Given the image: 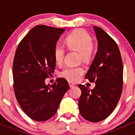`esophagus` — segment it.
<instances>
[{"label": "esophagus", "mask_w": 135, "mask_h": 135, "mask_svg": "<svg viewBox=\"0 0 135 135\" xmlns=\"http://www.w3.org/2000/svg\"><path fill=\"white\" fill-rule=\"evenodd\" d=\"M68 83H69V86H70V88H72V87H74L75 86L74 83V82H71V81H69Z\"/></svg>", "instance_id": "34e87169"}]
</instances>
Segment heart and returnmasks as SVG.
Returning <instances> with one entry per match:
<instances>
[{"label":"heart","mask_w":135,"mask_h":135,"mask_svg":"<svg viewBox=\"0 0 135 135\" xmlns=\"http://www.w3.org/2000/svg\"><path fill=\"white\" fill-rule=\"evenodd\" d=\"M65 42L70 51H77L79 53L78 59L84 64L91 61L94 53L93 38L89 32L84 29H76L65 37ZM53 56L57 64L63 62L65 56V49L61 45H56L53 51ZM84 72L81 67H66L60 72L61 77L70 80H78L80 75Z\"/></svg>","instance_id":"b5f03b06"}]
</instances>
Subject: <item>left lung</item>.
<instances>
[{
  "mask_svg": "<svg viewBox=\"0 0 135 135\" xmlns=\"http://www.w3.org/2000/svg\"><path fill=\"white\" fill-rule=\"evenodd\" d=\"M98 49L85 75L93 89L78 84L82 94L79 111L84 119L98 122L107 118L120 100L123 86V64L116 42L101 27L94 26Z\"/></svg>",
  "mask_w": 135,
  "mask_h": 135,
  "instance_id": "left-lung-1",
  "label": "left lung"
}]
</instances>
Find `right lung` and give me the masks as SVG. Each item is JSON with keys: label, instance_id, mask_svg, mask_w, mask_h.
Segmentation results:
<instances>
[{"label": "right lung", "instance_id": "right-lung-1", "mask_svg": "<svg viewBox=\"0 0 135 135\" xmlns=\"http://www.w3.org/2000/svg\"><path fill=\"white\" fill-rule=\"evenodd\" d=\"M65 30L38 25L25 36L15 51L13 65L15 95L22 110L35 121L52 118L70 89L68 81L62 78L52 85L45 84V79L55 69L53 51Z\"/></svg>", "mask_w": 135, "mask_h": 135}]
</instances>
